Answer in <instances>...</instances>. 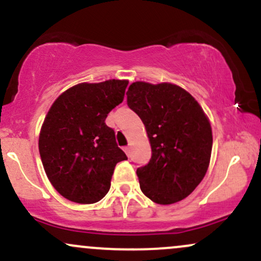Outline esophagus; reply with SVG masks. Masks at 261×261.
<instances>
[{"label":"esophagus","instance_id":"34e87169","mask_svg":"<svg viewBox=\"0 0 261 261\" xmlns=\"http://www.w3.org/2000/svg\"><path fill=\"white\" fill-rule=\"evenodd\" d=\"M124 152L128 156H129L130 155V147H124Z\"/></svg>","mask_w":261,"mask_h":261}]
</instances>
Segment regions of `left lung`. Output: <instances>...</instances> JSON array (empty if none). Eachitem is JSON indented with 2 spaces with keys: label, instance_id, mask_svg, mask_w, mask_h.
I'll return each instance as SVG.
<instances>
[{
  "label": "left lung",
  "instance_id": "1",
  "mask_svg": "<svg viewBox=\"0 0 261 261\" xmlns=\"http://www.w3.org/2000/svg\"><path fill=\"white\" fill-rule=\"evenodd\" d=\"M127 105L144 123L152 147L150 161L137 169L143 194L163 205L183 200L208 170V117L186 89L172 83H132Z\"/></svg>",
  "mask_w": 261,
  "mask_h": 261
}]
</instances>
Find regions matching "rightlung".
<instances>
[{"label":"right lung","instance_id":"right-lung-1","mask_svg":"<svg viewBox=\"0 0 261 261\" xmlns=\"http://www.w3.org/2000/svg\"><path fill=\"white\" fill-rule=\"evenodd\" d=\"M128 81L80 83L63 92L42 124L38 149L44 172L62 197L93 204L105 197L118 162L127 155L106 124L124 98Z\"/></svg>","mask_w":261,"mask_h":261}]
</instances>
